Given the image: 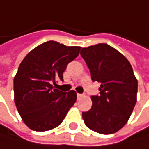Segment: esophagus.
<instances>
[{"mask_svg": "<svg viewBox=\"0 0 149 149\" xmlns=\"http://www.w3.org/2000/svg\"><path fill=\"white\" fill-rule=\"evenodd\" d=\"M77 96H78V99H80V98H82V97H83L84 95H81V94H78V95H77Z\"/></svg>", "mask_w": 149, "mask_h": 149, "instance_id": "obj_1", "label": "esophagus"}]
</instances>
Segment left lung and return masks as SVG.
Segmentation results:
<instances>
[{"label":"left lung","mask_w":149,"mask_h":149,"mask_svg":"<svg viewBox=\"0 0 149 149\" xmlns=\"http://www.w3.org/2000/svg\"><path fill=\"white\" fill-rule=\"evenodd\" d=\"M93 81L101 83L99 95H92V107L82 113L88 128L101 134H113L128 122L137 102L138 80L126 57L106 44L82 48Z\"/></svg>","instance_id":"obj_1"}]
</instances>
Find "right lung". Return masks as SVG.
Masks as SVG:
<instances>
[{
	"instance_id": "obj_1",
	"label": "right lung",
	"mask_w": 149,
	"mask_h": 149,
	"mask_svg": "<svg viewBox=\"0 0 149 149\" xmlns=\"http://www.w3.org/2000/svg\"><path fill=\"white\" fill-rule=\"evenodd\" d=\"M81 47L48 41L34 48L19 64L14 77V101L22 121L33 130L58 127L77 100V93L54 88L52 82L63 79L67 64Z\"/></svg>"
}]
</instances>
